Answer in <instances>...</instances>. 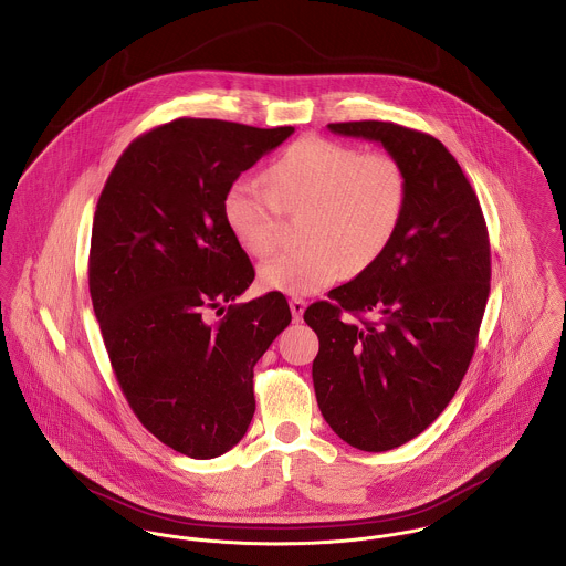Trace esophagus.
<instances>
[{"label":"esophagus","mask_w":566,"mask_h":566,"mask_svg":"<svg viewBox=\"0 0 566 566\" xmlns=\"http://www.w3.org/2000/svg\"><path fill=\"white\" fill-rule=\"evenodd\" d=\"M304 310L305 302L302 297H293V300H291V312H293V318H295V321H302Z\"/></svg>","instance_id":"esophagus-1"}]
</instances>
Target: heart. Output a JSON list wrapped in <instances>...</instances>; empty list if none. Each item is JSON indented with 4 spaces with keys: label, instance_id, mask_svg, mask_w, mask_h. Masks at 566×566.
Listing matches in <instances>:
<instances>
[{
    "label": "heart",
    "instance_id": "obj_1",
    "mask_svg": "<svg viewBox=\"0 0 566 566\" xmlns=\"http://www.w3.org/2000/svg\"><path fill=\"white\" fill-rule=\"evenodd\" d=\"M264 189L237 178L223 193V218L252 256L271 254L282 239V213L302 211L300 248L261 264V282L280 293L307 295L345 271L361 273L384 256L407 207V175L384 150L307 135L293 142L266 170Z\"/></svg>",
    "mask_w": 566,
    "mask_h": 566
}]
</instances>
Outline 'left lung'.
<instances>
[{"mask_svg": "<svg viewBox=\"0 0 566 566\" xmlns=\"http://www.w3.org/2000/svg\"><path fill=\"white\" fill-rule=\"evenodd\" d=\"M327 129L379 142L407 175L390 248L304 312L318 336L323 418L348 446L386 452L433 424L468 373L489 297V234L468 176L433 135L381 120Z\"/></svg>", "mask_w": 566, "mask_h": 566, "instance_id": "obj_1", "label": "left lung"}]
</instances>
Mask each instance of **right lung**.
Instances as JSON below:
<instances>
[{
	"mask_svg": "<svg viewBox=\"0 0 566 566\" xmlns=\"http://www.w3.org/2000/svg\"><path fill=\"white\" fill-rule=\"evenodd\" d=\"M293 130L178 118L130 142L96 205L87 284L114 375L137 420L191 459L245 436L254 366L291 323L277 291L234 304L254 266L221 202Z\"/></svg>",
	"mask_w": 566,
	"mask_h": 566,
	"instance_id": "add662e5",
	"label": "right lung"
}]
</instances>
